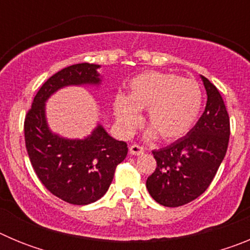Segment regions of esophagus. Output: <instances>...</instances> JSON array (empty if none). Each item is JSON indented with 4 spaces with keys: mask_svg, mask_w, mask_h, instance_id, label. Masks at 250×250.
Segmentation results:
<instances>
[{
    "mask_svg": "<svg viewBox=\"0 0 250 250\" xmlns=\"http://www.w3.org/2000/svg\"><path fill=\"white\" fill-rule=\"evenodd\" d=\"M129 152L131 155H141V154H144V147L140 146V145H131L129 149Z\"/></svg>",
    "mask_w": 250,
    "mask_h": 250,
    "instance_id": "esophagus-1",
    "label": "esophagus"
}]
</instances>
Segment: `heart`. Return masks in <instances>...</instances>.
<instances>
[{
	"instance_id": "obj_1",
	"label": "heart",
	"mask_w": 250,
	"mask_h": 250,
	"mask_svg": "<svg viewBox=\"0 0 250 250\" xmlns=\"http://www.w3.org/2000/svg\"><path fill=\"white\" fill-rule=\"evenodd\" d=\"M202 104V90L195 81L184 80L175 74L151 71L132 79L127 98L118 95L114 109L124 132H130L138 125L139 110H147V125L163 140L173 141L194 126Z\"/></svg>"
}]
</instances>
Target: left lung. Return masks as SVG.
Listing matches in <instances>:
<instances>
[{
    "instance_id": "8db88e82",
    "label": "left lung",
    "mask_w": 250,
    "mask_h": 250,
    "mask_svg": "<svg viewBox=\"0 0 250 250\" xmlns=\"http://www.w3.org/2000/svg\"><path fill=\"white\" fill-rule=\"evenodd\" d=\"M205 110L187 136L154 150L156 169L147 178L151 198L164 207H182L202 195L213 182L228 149L230 123L219 90L202 76Z\"/></svg>"
}]
</instances>
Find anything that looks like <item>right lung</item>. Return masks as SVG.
I'll return each mask as SVG.
<instances>
[{"mask_svg": "<svg viewBox=\"0 0 250 250\" xmlns=\"http://www.w3.org/2000/svg\"><path fill=\"white\" fill-rule=\"evenodd\" d=\"M99 65L76 63L48 79L36 94L25 118L28 158L40 182L50 193L74 205L96 202L107 191L115 169L127 155V145L115 140L101 125L87 138L70 140L51 131L45 103L68 85H99Z\"/></svg>", "mask_w": 250, "mask_h": 250, "instance_id": "right-lung-1", "label": "right lung"}]
</instances>
